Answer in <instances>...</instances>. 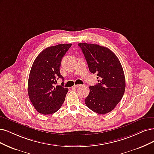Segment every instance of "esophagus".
I'll use <instances>...</instances> for the list:
<instances>
[{
  "instance_id": "1",
  "label": "esophagus",
  "mask_w": 154,
  "mask_h": 154,
  "mask_svg": "<svg viewBox=\"0 0 154 154\" xmlns=\"http://www.w3.org/2000/svg\"><path fill=\"white\" fill-rule=\"evenodd\" d=\"M81 86V85H74L73 87L74 88H78Z\"/></svg>"
}]
</instances>
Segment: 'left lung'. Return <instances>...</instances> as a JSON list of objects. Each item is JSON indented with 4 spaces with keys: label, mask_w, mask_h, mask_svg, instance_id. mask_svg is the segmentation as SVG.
Instances as JSON below:
<instances>
[{
    "label": "left lung",
    "mask_w": 154,
    "mask_h": 154,
    "mask_svg": "<svg viewBox=\"0 0 154 154\" xmlns=\"http://www.w3.org/2000/svg\"><path fill=\"white\" fill-rule=\"evenodd\" d=\"M89 71L97 74V84L90 86L85 99L87 106L94 112L104 115L112 111L122 98L125 89L123 68L114 53L96 44L79 43Z\"/></svg>",
    "instance_id": "1"
}]
</instances>
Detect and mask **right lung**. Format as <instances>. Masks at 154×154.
<instances>
[{
	"mask_svg": "<svg viewBox=\"0 0 154 154\" xmlns=\"http://www.w3.org/2000/svg\"><path fill=\"white\" fill-rule=\"evenodd\" d=\"M72 44L50 46L36 57L29 74L28 94L30 101L39 113L49 115L59 110L64 102L68 88L55 86L57 79L63 78L60 67L62 57Z\"/></svg>",
	"mask_w": 154,
	"mask_h": 154,
	"instance_id": "obj_1",
	"label": "right lung"
}]
</instances>
